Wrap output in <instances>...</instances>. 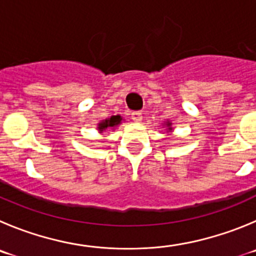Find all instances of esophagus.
Returning <instances> with one entry per match:
<instances>
[{"label":"esophagus","mask_w":256,"mask_h":256,"mask_svg":"<svg viewBox=\"0 0 256 256\" xmlns=\"http://www.w3.org/2000/svg\"><path fill=\"white\" fill-rule=\"evenodd\" d=\"M131 120H132L134 122H142V114L139 111H134L132 114H131Z\"/></svg>","instance_id":"esophagus-1"}]
</instances>
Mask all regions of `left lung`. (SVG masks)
<instances>
[{"mask_svg": "<svg viewBox=\"0 0 256 256\" xmlns=\"http://www.w3.org/2000/svg\"><path fill=\"white\" fill-rule=\"evenodd\" d=\"M168 126H170V124H169V122H168ZM169 130H170V128H169Z\"/></svg>", "mask_w": 256, "mask_h": 256, "instance_id": "8db88e82", "label": "left lung"}]
</instances>
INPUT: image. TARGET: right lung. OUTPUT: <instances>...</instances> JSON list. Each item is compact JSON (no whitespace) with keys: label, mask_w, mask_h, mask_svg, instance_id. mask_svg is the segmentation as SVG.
Listing matches in <instances>:
<instances>
[{"label":"right lung","mask_w":256,"mask_h":256,"mask_svg":"<svg viewBox=\"0 0 256 256\" xmlns=\"http://www.w3.org/2000/svg\"><path fill=\"white\" fill-rule=\"evenodd\" d=\"M121 122V117L120 116H112L108 120H104L102 122L98 124V130L104 131L108 128H114L116 125Z\"/></svg>","instance_id":"add662e5"}]
</instances>
